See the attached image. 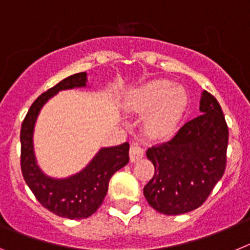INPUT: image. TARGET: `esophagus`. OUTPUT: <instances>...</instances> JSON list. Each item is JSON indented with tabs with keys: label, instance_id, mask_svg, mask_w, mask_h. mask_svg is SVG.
I'll return each mask as SVG.
<instances>
[{
	"label": "esophagus",
	"instance_id": "34e87169",
	"mask_svg": "<svg viewBox=\"0 0 250 250\" xmlns=\"http://www.w3.org/2000/svg\"><path fill=\"white\" fill-rule=\"evenodd\" d=\"M143 156H145V149H143V147H141L138 143H133V145L130 146V149H129L130 162L139 161L141 158H143Z\"/></svg>",
	"mask_w": 250,
	"mask_h": 250
}]
</instances>
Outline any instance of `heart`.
<instances>
[{
	"label": "heart",
	"mask_w": 250,
	"mask_h": 250,
	"mask_svg": "<svg viewBox=\"0 0 250 250\" xmlns=\"http://www.w3.org/2000/svg\"><path fill=\"white\" fill-rule=\"evenodd\" d=\"M186 92L174 87L167 81H154L147 86L136 89L125 98L129 111L146 113L148 130L158 136L170 133L181 120L187 107Z\"/></svg>",
	"instance_id": "b5f03b06"
}]
</instances>
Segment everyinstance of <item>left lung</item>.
Masks as SVG:
<instances>
[{
	"mask_svg": "<svg viewBox=\"0 0 250 250\" xmlns=\"http://www.w3.org/2000/svg\"><path fill=\"white\" fill-rule=\"evenodd\" d=\"M203 114L187 122L168 142L148 148L154 175L143 189L157 212L167 215L199 208L227 167L228 125L214 96L203 91Z\"/></svg>",
	"mask_w": 250,
	"mask_h": 250,
	"instance_id": "8db88e82",
	"label": "left lung"
}]
</instances>
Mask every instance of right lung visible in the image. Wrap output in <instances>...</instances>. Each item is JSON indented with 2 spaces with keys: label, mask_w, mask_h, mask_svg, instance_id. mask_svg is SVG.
Listing matches in <instances>:
<instances>
[{
  "label": "right lung",
  "mask_w": 250,
  "mask_h": 250,
  "mask_svg": "<svg viewBox=\"0 0 250 250\" xmlns=\"http://www.w3.org/2000/svg\"><path fill=\"white\" fill-rule=\"evenodd\" d=\"M87 73L81 72L64 78L42 93L30 107L21 127V170L27 186L37 201L60 217L84 219L103 203L112 175L129 162V145L102 148L83 170L64 179L47 177L35 158L33 128L44 103L58 91L86 87Z\"/></svg>",
  "instance_id": "1"
}]
</instances>
